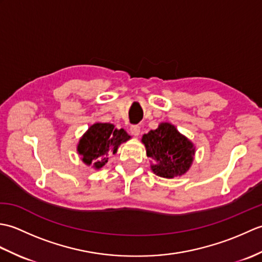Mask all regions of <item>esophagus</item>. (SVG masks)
Instances as JSON below:
<instances>
[{
  "label": "esophagus",
  "instance_id": "1",
  "mask_svg": "<svg viewBox=\"0 0 262 262\" xmlns=\"http://www.w3.org/2000/svg\"><path fill=\"white\" fill-rule=\"evenodd\" d=\"M129 130L132 133V135L138 136V135H140V133H141V127L138 125H132L130 128H129Z\"/></svg>",
  "mask_w": 262,
  "mask_h": 262
}]
</instances>
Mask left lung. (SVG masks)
Returning <instances> with one entry per match:
<instances>
[{
    "label": "left lung",
    "mask_w": 262,
    "mask_h": 262,
    "mask_svg": "<svg viewBox=\"0 0 262 262\" xmlns=\"http://www.w3.org/2000/svg\"><path fill=\"white\" fill-rule=\"evenodd\" d=\"M148 158L154 160L151 166L155 174L162 178L181 176L191 165L194 148L192 143L168 122L160 124L155 130L142 138Z\"/></svg>",
    "instance_id": "left-lung-1"
}]
</instances>
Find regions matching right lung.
Segmentation results:
<instances>
[{
	"instance_id": "1",
	"label": "right lung",
	"mask_w": 262,
	"mask_h": 262,
	"mask_svg": "<svg viewBox=\"0 0 262 262\" xmlns=\"http://www.w3.org/2000/svg\"><path fill=\"white\" fill-rule=\"evenodd\" d=\"M130 136L122 129H116L114 125L107 122H97L92 125L83 136L77 152L82 157L85 164L91 163L96 169H100L108 162L107 155L113 152L115 154L121 143L128 141Z\"/></svg>"
}]
</instances>
